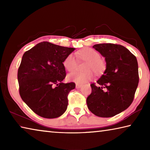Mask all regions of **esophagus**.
Here are the masks:
<instances>
[{
    "mask_svg": "<svg viewBox=\"0 0 150 150\" xmlns=\"http://www.w3.org/2000/svg\"><path fill=\"white\" fill-rule=\"evenodd\" d=\"M81 86H82V85H80V84H76V88H79L81 87Z\"/></svg>",
    "mask_w": 150,
    "mask_h": 150,
    "instance_id": "34e87169",
    "label": "esophagus"
}]
</instances>
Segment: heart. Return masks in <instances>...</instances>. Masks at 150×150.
<instances>
[{
	"label": "heart",
	"mask_w": 150,
	"mask_h": 150,
	"mask_svg": "<svg viewBox=\"0 0 150 150\" xmlns=\"http://www.w3.org/2000/svg\"><path fill=\"white\" fill-rule=\"evenodd\" d=\"M76 56L81 62H87L85 63V69L86 72H75L68 76L71 81H73L77 84H83L93 79L94 77L93 71L96 74L100 75L104 73L106 65L105 61L100 58V53L95 49L91 47H84L76 52ZM65 69L69 72H73L77 69L78 61L73 54L68 55L63 62Z\"/></svg>",
	"instance_id": "obj_1"
}]
</instances>
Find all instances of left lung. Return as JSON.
Returning a JSON list of instances; mask_svg holds the SVG:
<instances>
[{"label": "left lung", "mask_w": 150, "mask_h": 150, "mask_svg": "<svg viewBox=\"0 0 150 150\" xmlns=\"http://www.w3.org/2000/svg\"><path fill=\"white\" fill-rule=\"evenodd\" d=\"M105 57L106 67L96 83L91 84L87 98L89 110L99 117H112L128 108L133 102L139 82L136 56L119 44H100L93 46Z\"/></svg>", "instance_id": "obj_1"}]
</instances>
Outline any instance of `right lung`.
Segmentation results:
<instances>
[{
    "label": "right lung",
    "mask_w": 150,
    "mask_h": 150,
    "mask_svg": "<svg viewBox=\"0 0 150 150\" xmlns=\"http://www.w3.org/2000/svg\"><path fill=\"white\" fill-rule=\"evenodd\" d=\"M74 50L43 42L24 54L18 70L19 93L36 115L55 118L65 112L75 84L62 83L66 77L63 62Z\"/></svg>",
    "instance_id": "add662e5"
}]
</instances>
